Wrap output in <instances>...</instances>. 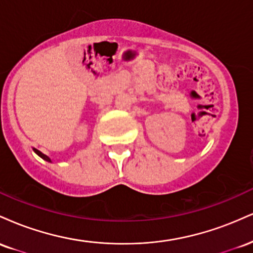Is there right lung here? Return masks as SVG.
Wrapping results in <instances>:
<instances>
[{
	"mask_svg": "<svg viewBox=\"0 0 253 253\" xmlns=\"http://www.w3.org/2000/svg\"><path fill=\"white\" fill-rule=\"evenodd\" d=\"M33 151H34V152H36V153H37V155H38V156H39V157H42V158L43 159V161H46V162H50V163H51V159H50V158H48V157H47V156H46V155H43V153H42V152H40V151H39V150H37V149H33Z\"/></svg>",
	"mask_w": 253,
	"mask_h": 253,
	"instance_id": "right-lung-1",
	"label": "right lung"
}]
</instances>
